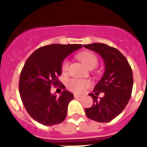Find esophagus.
<instances>
[{
  "mask_svg": "<svg viewBox=\"0 0 147 147\" xmlns=\"http://www.w3.org/2000/svg\"><path fill=\"white\" fill-rule=\"evenodd\" d=\"M74 97H75V98H79L81 96H80V95H79V94H75V95H74Z\"/></svg>",
  "mask_w": 147,
  "mask_h": 147,
  "instance_id": "esophagus-1",
  "label": "esophagus"
}]
</instances>
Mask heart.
<instances>
[{
	"mask_svg": "<svg viewBox=\"0 0 147 147\" xmlns=\"http://www.w3.org/2000/svg\"><path fill=\"white\" fill-rule=\"evenodd\" d=\"M78 59L88 69L92 68V67L95 68L98 65V58L94 53H90V52H84V53L78 54ZM69 67V60H65L62 65V71H68ZM88 85H89V82L85 80L71 79L67 82L68 88L71 92H76V93H81V92H84Z\"/></svg>",
	"mask_w": 147,
	"mask_h": 147,
	"instance_id": "1",
	"label": "heart"
}]
</instances>
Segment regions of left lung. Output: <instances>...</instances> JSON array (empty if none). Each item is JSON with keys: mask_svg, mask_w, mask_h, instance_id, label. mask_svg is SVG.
Instances as JSON below:
<instances>
[{"mask_svg": "<svg viewBox=\"0 0 147 147\" xmlns=\"http://www.w3.org/2000/svg\"><path fill=\"white\" fill-rule=\"evenodd\" d=\"M83 47L99 54L105 64V72L94 86V94H89L93 105L85 108V114L97 122H110L121 114L130 100L134 83L132 69L127 59L114 47L104 43ZM99 92L105 94L100 99L96 96Z\"/></svg>", "mask_w": 147, "mask_h": 147, "instance_id": "left-lung-1", "label": "left lung"}]
</instances>
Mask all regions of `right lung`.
<instances>
[{"instance_id":"1","label":"right lung","mask_w":147,"mask_h":147,"mask_svg":"<svg viewBox=\"0 0 147 147\" xmlns=\"http://www.w3.org/2000/svg\"><path fill=\"white\" fill-rule=\"evenodd\" d=\"M82 47L81 44L48 45L36 49L26 60L20 77V94L26 111L38 123L53 126L65 118L73 94L62 84L65 90L59 97L50 89L52 85L61 84L57 76L62 74L65 59Z\"/></svg>"}]
</instances>
